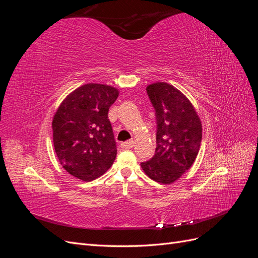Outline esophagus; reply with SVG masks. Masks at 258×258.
Returning a JSON list of instances; mask_svg holds the SVG:
<instances>
[{
    "label": "esophagus",
    "instance_id": "34e87169",
    "mask_svg": "<svg viewBox=\"0 0 258 258\" xmlns=\"http://www.w3.org/2000/svg\"><path fill=\"white\" fill-rule=\"evenodd\" d=\"M122 148H132L135 146V141H127V142H122L120 144Z\"/></svg>",
    "mask_w": 258,
    "mask_h": 258
}]
</instances>
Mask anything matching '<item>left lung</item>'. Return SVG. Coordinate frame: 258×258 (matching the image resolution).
<instances>
[{
    "label": "left lung",
    "mask_w": 258,
    "mask_h": 258,
    "mask_svg": "<svg viewBox=\"0 0 258 258\" xmlns=\"http://www.w3.org/2000/svg\"><path fill=\"white\" fill-rule=\"evenodd\" d=\"M147 95L156 111L157 136L154 157L141 163L145 174L161 184H172L197 158L202 124L192 103L165 82L148 85Z\"/></svg>",
    "instance_id": "left-lung-1"
}]
</instances>
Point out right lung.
Listing matches in <instances>:
<instances>
[{
	"label": "right lung",
	"instance_id": "obj_1",
	"mask_svg": "<svg viewBox=\"0 0 258 258\" xmlns=\"http://www.w3.org/2000/svg\"><path fill=\"white\" fill-rule=\"evenodd\" d=\"M119 90L103 84H85L62 101L52 118L54 152L67 172L84 182L103 175L116 158V142L108 108Z\"/></svg>",
	"mask_w": 258,
	"mask_h": 258
}]
</instances>
